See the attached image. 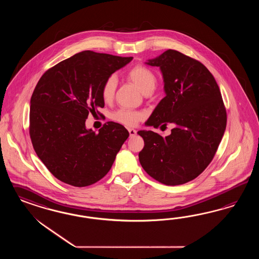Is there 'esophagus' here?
Returning a JSON list of instances; mask_svg holds the SVG:
<instances>
[{
  "instance_id": "obj_1",
  "label": "esophagus",
  "mask_w": 259,
  "mask_h": 259,
  "mask_svg": "<svg viewBox=\"0 0 259 259\" xmlns=\"http://www.w3.org/2000/svg\"><path fill=\"white\" fill-rule=\"evenodd\" d=\"M128 132H129L131 137H133V136H135V135L137 134V131H136L135 129H131V128H130V129H128Z\"/></svg>"
}]
</instances>
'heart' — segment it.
I'll list each match as a JSON object with an SVG mask.
<instances>
[{"label": "heart", "mask_w": 259, "mask_h": 259, "mask_svg": "<svg viewBox=\"0 0 259 259\" xmlns=\"http://www.w3.org/2000/svg\"><path fill=\"white\" fill-rule=\"evenodd\" d=\"M126 78L134 82L143 94H151L157 87V79L154 72L148 67L137 64L126 72ZM117 88V79L114 76L106 78L102 85V99L104 102L113 100ZM143 114L138 111L121 108L113 114V119L120 124L132 127L143 118Z\"/></svg>", "instance_id": "1"}]
</instances>
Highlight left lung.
Wrapping results in <instances>:
<instances>
[{
	"instance_id": "8db88e82",
	"label": "left lung",
	"mask_w": 259,
	"mask_h": 259,
	"mask_svg": "<svg viewBox=\"0 0 259 259\" xmlns=\"http://www.w3.org/2000/svg\"><path fill=\"white\" fill-rule=\"evenodd\" d=\"M147 63L160 67L166 96L146 125L175 128L165 138L139 131L144 141L140 162L162 184H184L211 163L226 129V108L212 73L197 60L168 49Z\"/></svg>"
}]
</instances>
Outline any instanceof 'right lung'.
<instances>
[{"mask_svg": "<svg viewBox=\"0 0 259 259\" xmlns=\"http://www.w3.org/2000/svg\"><path fill=\"white\" fill-rule=\"evenodd\" d=\"M132 59L87 50L39 78L30 100L29 135L37 156L59 181L85 187L109 172L129 133L114 121L95 133L85 120L104 107L103 81Z\"/></svg>", "mask_w": 259, "mask_h": 259, "instance_id": "add662e5", "label": "right lung"}]
</instances>
